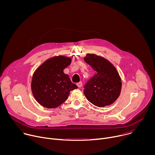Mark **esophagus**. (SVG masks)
I'll return each instance as SVG.
<instances>
[{
  "label": "esophagus",
  "mask_w": 155,
  "mask_h": 155,
  "mask_svg": "<svg viewBox=\"0 0 155 155\" xmlns=\"http://www.w3.org/2000/svg\"><path fill=\"white\" fill-rule=\"evenodd\" d=\"M77 86H78V87H81L82 86V82L80 81V82L77 83Z\"/></svg>",
  "instance_id": "1"
}]
</instances>
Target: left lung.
<instances>
[{
    "instance_id": "1",
    "label": "left lung",
    "mask_w": 155,
    "mask_h": 155,
    "mask_svg": "<svg viewBox=\"0 0 155 155\" xmlns=\"http://www.w3.org/2000/svg\"><path fill=\"white\" fill-rule=\"evenodd\" d=\"M84 60L96 72L83 87L86 99L99 107L113 104L120 94L122 85L116 68L106 59L94 54H87Z\"/></svg>"
}]
</instances>
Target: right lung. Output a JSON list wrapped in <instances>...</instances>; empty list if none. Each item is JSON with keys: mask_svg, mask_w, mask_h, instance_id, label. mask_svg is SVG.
<instances>
[{"mask_svg": "<svg viewBox=\"0 0 155 155\" xmlns=\"http://www.w3.org/2000/svg\"><path fill=\"white\" fill-rule=\"evenodd\" d=\"M71 63V58L59 56L47 60L37 69L31 88L40 105L48 108H56L68 99L71 91L78 88L63 71Z\"/></svg>", "mask_w": 155, "mask_h": 155, "instance_id": "obj_1", "label": "right lung"}]
</instances>
